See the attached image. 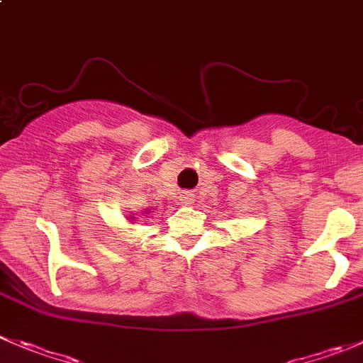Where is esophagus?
<instances>
[{
  "label": "esophagus",
  "mask_w": 363,
  "mask_h": 363,
  "mask_svg": "<svg viewBox=\"0 0 363 363\" xmlns=\"http://www.w3.org/2000/svg\"><path fill=\"white\" fill-rule=\"evenodd\" d=\"M193 199H195V196H193L191 193H184V195H182V202L184 203H191Z\"/></svg>",
  "instance_id": "esophagus-1"
}]
</instances>
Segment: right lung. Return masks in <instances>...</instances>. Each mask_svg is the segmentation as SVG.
<instances>
[{
    "label": "right lung",
    "mask_w": 363,
    "mask_h": 363,
    "mask_svg": "<svg viewBox=\"0 0 363 363\" xmlns=\"http://www.w3.org/2000/svg\"><path fill=\"white\" fill-rule=\"evenodd\" d=\"M147 213H149V211H145V214H147Z\"/></svg>",
    "instance_id": "1"
}]
</instances>
